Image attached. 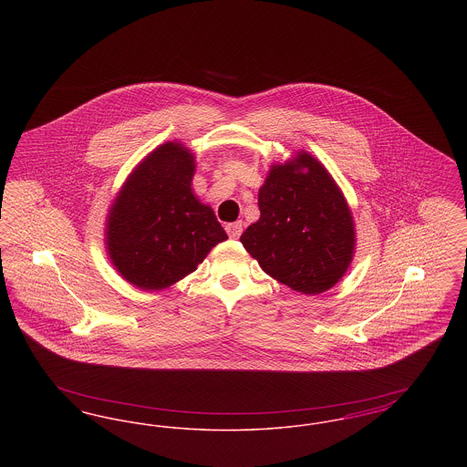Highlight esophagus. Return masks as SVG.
<instances>
[{
	"label": "esophagus",
	"instance_id": "34e87169",
	"mask_svg": "<svg viewBox=\"0 0 467 467\" xmlns=\"http://www.w3.org/2000/svg\"><path fill=\"white\" fill-rule=\"evenodd\" d=\"M225 231H227V234H229L231 238H240V236H242V233H244V223H227V225H225Z\"/></svg>",
	"mask_w": 467,
	"mask_h": 467
}]
</instances>
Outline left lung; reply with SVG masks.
<instances>
[{
	"instance_id": "1",
	"label": "left lung",
	"mask_w": 467,
	"mask_h": 467,
	"mask_svg": "<svg viewBox=\"0 0 467 467\" xmlns=\"http://www.w3.org/2000/svg\"><path fill=\"white\" fill-rule=\"evenodd\" d=\"M259 210L240 242L269 276L310 296L337 284L352 263L356 231L341 191L315 157L299 152L273 166Z\"/></svg>"
}]
</instances>
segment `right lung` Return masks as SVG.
Wrapping results in <instances>:
<instances>
[{
  "mask_svg": "<svg viewBox=\"0 0 467 467\" xmlns=\"http://www.w3.org/2000/svg\"><path fill=\"white\" fill-rule=\"evenodd\" d=\"M194 168V156L168 141L134 170L111 206V263L140 289L170 287L227 240L212 208L192 194Z\"/></svg>",
  "mask_w": 467,
  "mask_h": 467,
  "instance_id": "obj_1",
  "label": "right lung"
}]
</instances>
